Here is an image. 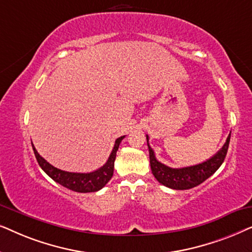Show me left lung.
Segmentation results:
<instances>
[{
	"label": "left lung",
	"mask_w": 252,
	"mask_h": 252,
	"mask_svg": "<svg viewBox=\"0 0 252 252\" xmlns=\"http://www.w3.org/2000/svg\"><path fill=\"white\" fill-rule=\"evenodd\" d=\"M230 140V134L227 137L225 144L217 153L215 156L210 159L203 161L201 164L192 165V166L181 167V168H172L166 165L161 164L155 157L154 150L149 146V136L147 135V143L149 148V158H150V167L151 172L157 179L159 184L166 186L168 188L178 189V190H185V189L194 188L196 186L201 185L206 179L211 177L225 160V157L228 150Z\"/></svg>",
	"instance_id": "8db88e82"
}]
</instances>
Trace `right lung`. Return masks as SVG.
Wrapping results in <instances>:
<instances>
[{"instance_id": "right-lung-1", "label": "right lung", "mask_w": 252, "mask_h": 252, "mask_svg": "<svg viewBox=\"0 0 252 252\" xmlns=\"http://www.w3.org/2000/svg\"><path fill=\"white\" fill-rule=\"evenodd\" d=\"M124 137L125 136H120L116 140L115 147H113L112 153L110 154L108 161H106L102 167H99L98 170L89 172V173H74V172L62 171L60 168L53 166V165L48 163L44 158L41 157L35 148H34L33 143L32 147L37 163H39L41 168H42L54 181L64 186L65 188L70 189V190L77 192H93L102 189L106 184H108L110 179L112 178L117 150H118L119 144L122 142Z\"/></svg>"}]
</instances>
